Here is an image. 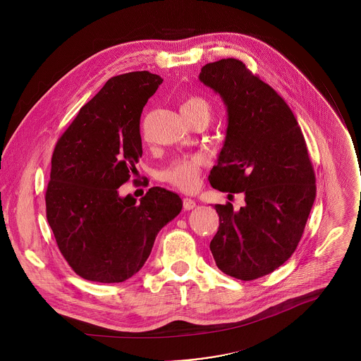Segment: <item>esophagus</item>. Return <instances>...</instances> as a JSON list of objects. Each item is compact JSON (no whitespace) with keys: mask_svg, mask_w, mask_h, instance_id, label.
Returning a JSON list of instances; mask_svg holds the SVG:
<instances>
[{"mask_svg":"<svg viewBox=\"0 0 361 361\" xmlns=\"http://www.w3.org/2000/svg\"><path fill=\"white\" fill-rule=\"evenodd\" d=\"M183 207H184V209H193L195 207H196V202L195 200H192V199H189V197H184L183 199Z\"/></svg>","mask_w":361,"mask_h":361,"instance_id":"34e87169","label":"esophagus"}]
</instances>
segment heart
I'll use <instances>...</instances> for the list:
<instances>
[{
	"mask_svg": "<svg viewBox=\"0 0 361 361\" xmlns=\"http://www.w3.org/2000/svg\"><path fill=\"white\" fill-rule=\"evenodd\" d=\"M181 114L185 119L196 115H206L209 118V105L199 96L188 97L181 104ZM203 166V159L199 155L185 157L174 161L172 165L162 173V178L173 187L181 190L196 188Z\"/></svg>",
	"mask_w": 361,
	"mask_h": 361,
	"instance_id": "obj_1",
	"label": "heart"
}]
</instances>
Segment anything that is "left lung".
Listing matches in <instances>:
<instances>
[{
	"label": "left lung",
	"instance_id": "left-lung-1",
	"mask_svg": "<svg viewBox=\"0 0 361 361\" xmlns=\"http://www.w3.org/2000/svg\"><path fill=\"white\" fill-rule=\"evenodd\" d=\"M199 80L224 100L227 130L212 188L245 193V206L215 204L209 243L218 268L240 280L274 272L295 252L315 200V176L291 108L234 58L207 63Z\"/></svg>",
	"mask_w": 361,
	"mask_h": 361
}]
</instances>
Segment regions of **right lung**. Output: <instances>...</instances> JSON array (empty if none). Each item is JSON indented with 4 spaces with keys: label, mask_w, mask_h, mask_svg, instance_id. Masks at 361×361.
Here are the masks:
<instances>
[{
    "label": "right lung",
    "mask_w": 361,
    "mask_h": 361,
    "mask_svg": "<svg viewBox=\"0 0 361 361\" xmlns=\"http://www.w3.org/2000/svg\"><path fill=\"white\" fill-rule=\"evenodd\" d=\"M162 78L133 71L109 78L56 142L46 212L71 269L85 280L121 283L139 272L159 230L183 208L153 187L137 202L119 187L142 157L140 114Z\"/></svg>",
    "instance_id": "obj_1"
}]
</instances>
